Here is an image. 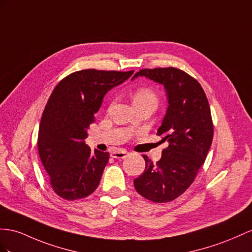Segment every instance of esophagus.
Returning <instances> with one entry per match:
<instances>
[{"label":"esophagus","instance_id":"1","mask_svg":"<svg viewBox=\"0 0 252 252\" xmlns=\"http://www.w3.org/2000/svg\"><path fill=\"white\" fill-rule=\"evenodd\" d=\"M126 152L124 150H116L111 153V157L114 158H125L126 157Z\"/></svg>","mask_w":252,"mask_h":252}]
</instances>
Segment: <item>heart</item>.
<instances>
[{"label":"heart","mask_w":252,"mask_h":252,"mask_svg":"<svg viewBox=\"0 0 252 252\" xmlns=\"http://www.w3.org/2000/svg\"><path fill=\"white\" fill-rule=\"evenodd\" d=\"M136 102H149L154 106L158 104V96L151 88L140 87L134 94V103Z\"/></svg>","instance_id":"b5f03b06"}]
</instances>
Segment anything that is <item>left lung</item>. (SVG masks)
<instances>
[{"mask_svg": "<svg viewBox=\"0 0 252 252\" xmlns=\"http://www.w3.org/2000/svg\"><path fill=\"white\" fill-rule=\"evenodd\" d=\"M138 76L164 85L169 105L158 135L168 147L157 164L143 156L146 168L134 186L148 200L169 202L189 188L208 156L214 133L210 104L199 82L178 68L141 69L132 80Z\"/></svg>", "mask_w": 252, "mask_h": 252, "instance_id": "8db88e82", "label": "left lung"}]
</instances>
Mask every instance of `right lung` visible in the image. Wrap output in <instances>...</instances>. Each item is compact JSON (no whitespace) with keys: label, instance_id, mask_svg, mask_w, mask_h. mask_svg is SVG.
<instances>
[{"label":"right lung","instance_id":"add662e5","mask_svg":"<svg viewBox=\"0 0 252 252\" xmlns=\"http://www.w3.org/2000/svg\"><path fill=\"white\" fill-rule=\"evenodd\" d=\"M133 72L76 71L63 79L51 94L37 145L51 188L63 199L85 198L98 188L109 153L96 149L92 152L84 140L106 93Z\"/></svg>","mask_w":252,"mask_h":252}]
</instances>
